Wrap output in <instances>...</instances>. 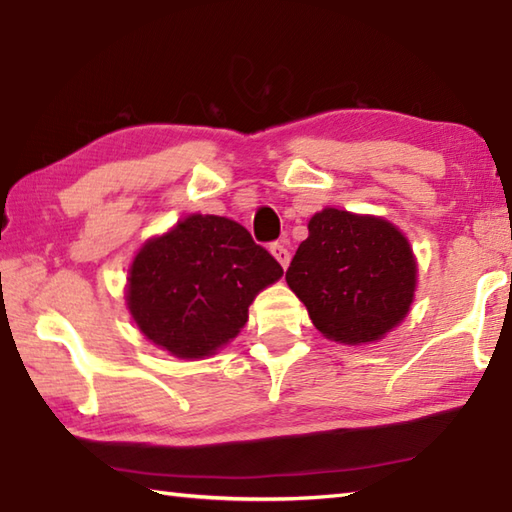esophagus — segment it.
Segmentation results:
<instances>
[{
    "instance_id": "34e87169",
    "label": "esophagus",
    "mask_w": 512,
    "mask_h": 512,
    "mask_svg": "<svg viewBox=\"0 0 512 512\" xmlns=\"http://www.w3.org/2000/svg\"><path fill=\"white\" fill-rule=\"evenodd\" d=\"M270 253H273V257L277 259L279 264H282L284 270L288 268V264H290V253H288V248H286L284 244H273V246H270Z\"/></svg>"
}]
</instances>
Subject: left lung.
<instances>
[{
    "instance_id": "8db88e82",
    "label": "left lung",
    "mask_w": 512,
    "mask_h": 512,
    "mask_svg": "<svg viewBox=\"0 0 512 512\" xmlns=\"http://www.w3.org/2000/svg\"><path fill=\"white\" fill-rule=\"evenodd\" d=\"M286 282L326 339L362 346L404 322L417 290V259L388 219L324 208L310 217Z\"/></svg>"
}]
</instances>
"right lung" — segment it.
Returning <instances> with one entry per match:
<instances>
[{
    "instance_id": "1",
    "label": "right lung",
    "mask_w": 512,
    "mask_h": 512,
    "mask_svg": "<svg viewBox=\"0 0 512 512\" xmlns=\"http://www.w3.org/2000/svg\"><path fill=\"white\" fill-rule=\"evenodd\" d=\"M282 275L242 224L193 213L146 239L128 268L124 297L148 342L179 359H206L233 342L248 306Z\"/></svg>"
}]
</instances>
